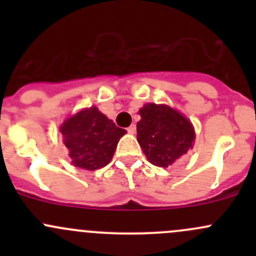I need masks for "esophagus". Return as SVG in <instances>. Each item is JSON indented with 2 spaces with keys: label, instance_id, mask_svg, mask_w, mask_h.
I'll list each match as a JSON object with an SVG mask.
<instances>
[{
  "label": "esophagus",
  "instance_id": "obj_1",
  "mask_svg": "<svg viewBox=\"0 0 256 256\" xmlns=\"http://www.w3.org/2000/svg\"><path fill=\"white\" fill-rule=\"evenodd\" d=\"M128 134H135V132H136V126L134 125V124H132V125H130V126H128Z\"/></svg>",
  "mask_w": 256,
  "mask_h": 256
}]
</instances>
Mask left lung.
Masks as SVG:
<instances>
[{"label":"left lung","instance_id":"left-lung-1","mask_svg":"<svg viewBox=\"0 0 256 256\" xmlns=\"http://www.w3.org/2000/svg\"><path fill=\"white\" fill-rule=\"evenodd\" d=\"M138 141L154 166L168 167L187 154L194 141L193 126L167 105L146 104L140 110Z\"/></svg>","mask_w":256,"mask_h":256}]
</instances>
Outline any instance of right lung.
Segmentation results:
<instances>
[{"mask_svg":"<svg viewBox=\"0 0 256 256\" xmlns=\"http://www.w3.org/2000/svg\"><path fill=\"white\" fill-rule=\"evenodd\" d=\"M60 132L72 164L94 171L112 161L118 140L126 131L92 106L69 118L62 125Z\"/></svg>","mask_w":256,"mask_h":256,"instance_id":"right-lung-1","label":"right lung"}]
</instances>
